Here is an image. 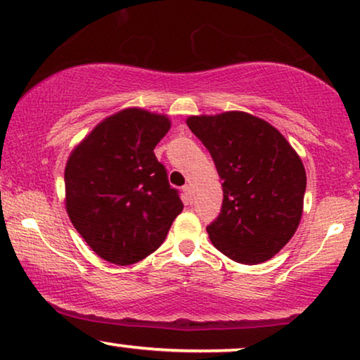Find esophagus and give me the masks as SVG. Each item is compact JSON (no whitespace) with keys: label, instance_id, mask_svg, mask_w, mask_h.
Instances as JSON below:
<instances>
[{"label":"esophagus","instance_id":"esophagus-1","mask_svg":"<svg viewBox=\"0 0 360 360\" xmlns=\"http://www.w3.org/2000/svg\"><path fill=\"white\" fill-rule=\"evenodd\" d=\"M184 195H185V200L191 201V200H193V188H191L190 185H185L184 186Z\"/></svg>","mask_w":360,"mask_h":360}]
</instances>
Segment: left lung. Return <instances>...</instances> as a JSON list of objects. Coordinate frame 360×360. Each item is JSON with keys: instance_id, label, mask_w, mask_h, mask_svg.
Masks as SVG:
<instances>
[{"instance_id": "8db88e82", "label": "left lung", "mask_w": 360, "mask_h": 360, "mask_svg": "<svg viewBox=\"0 0 360 360\" xmlns=\"http://www.w3.org/2000/svg\"><path fill=\"white\" fill-rule=\"evenodd\" d=\"M186 124L213 157L223 208L206 231L239 264L272 259L293 238L303 214L307 172L277 127L244 111L188 116Z\"/></svg>"}]
</instances>
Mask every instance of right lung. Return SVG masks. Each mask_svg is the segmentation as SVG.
I'll list each match as a JSON object with an SVG mask.
<instances>
[{"label":"right lung","instance_id":"1","mask_svg":"<svg viewBox=\"0 0 360 360\" xmlns=\"http://www.w3.org/2000/svg\"><path fill=\"white\" fill-rule=\"evenodd\" d=\"M170 126L167 115L124 108L98 122L68 155V218L108 262L131 265L146 259L184 210L154 154Z\"/></svg>","mask_w":360,"mask_h":360}]
</instances>
